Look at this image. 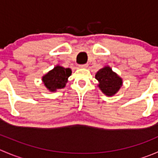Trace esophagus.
<instances>
[{
  "label": "esophagus",
  "instance_id": "34e87169",
  "mask_svg": "<svg viewBox=\"0 0 158 158\" xmlns=\"http://www.w3.org/2000/svg\"><path fill=\"white\" fill-rule=\"evenodd\" d=\"M88 66H89L88 64H83V65H80V66H79V67L80 68H87L88 67Z\"/></svg>",
  "mask_w": 158,
  "mask_h": 158
}]
</instances>
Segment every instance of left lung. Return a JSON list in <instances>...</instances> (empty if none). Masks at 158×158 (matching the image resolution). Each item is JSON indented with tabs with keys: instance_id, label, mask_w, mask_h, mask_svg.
<instances>
[{
	"instance_id": "1",
	"label": "left lung",
	"mask_w": 158,
	"mask_h": 158,
	"mask_svg": "<svg viewBox=\"0 0 158 158\" xmlns=\"http://www.w3.org/2000/svg\"><path fill=\"white\" fill-rule=\"evenodd\" d=\"M95 79L98 81V87L107 96L115 95L123 84V80L109 66H104L95 74Z\"/></svg>"
}]
</instances>
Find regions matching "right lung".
<instances>
[{
    "label": "right lung",
    "mask_w": 158,
    "mask_h": 158,
    "mask_svg": "<svg viewBox=\"0 0 158 158\" xmlns=\"http://www.w3.org/2000/svg\"><path fill=\"white\" fill-rule=\"evenodd\" d=\"M71 74V69L57 65L43 76L42 82L49 92H56L57 89H63L66 86L68 78Z\"/></svg>",
    "instance_id": "1"
}]
</instances>
